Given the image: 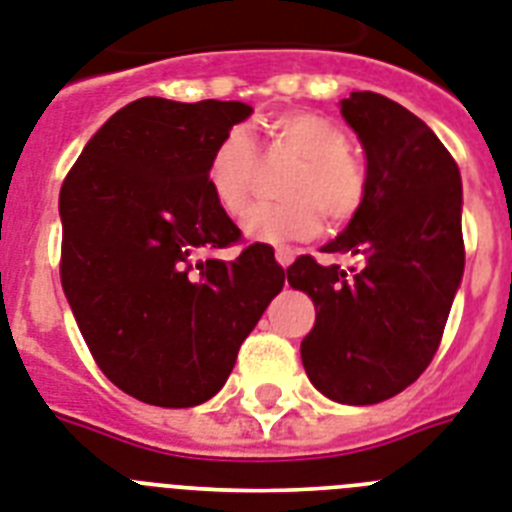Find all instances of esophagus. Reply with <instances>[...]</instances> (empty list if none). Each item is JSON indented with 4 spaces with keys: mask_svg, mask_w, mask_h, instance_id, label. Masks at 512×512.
<instances>
[{
    "mask_svg": "<svg viewBox=\"0 0 512 512\" xmlns=\"http://www.w3.org/2000/svg\"><path fill=\"white\" fill-rule=\"evenodd\" d=\"M276 260H278V265H281V268H289V265L294 263V249H289V247L276 249Z\"/></svg>",
    "mask_w": 512,
    "mask_h": 512,
    "instance_id": "esophagus-1",
    "label": "esophagus"
}]
</instances>
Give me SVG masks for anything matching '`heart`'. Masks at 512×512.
I'll list each match as a JSON object with an SVG mask.
<instances>
[{
    "label": "heart",
    "mask_w": 512,
    "mask_h": 512,
    "mask_svg": "<svg viewBox=\"0 0 512 512\" xmlns=\"http://www.w3.org/2000/svg\"><path fill=\"white\" fill-rule=\"evenodd\" d=\"M273 147L299 160L286 178V202L257 205L242 220L247 239L284 244L310 239L321 228V213L331 223H347L363 207L368 173L350 152V139L336 120L318 112H281L268 126ZM257 176L255 139L244 126L231 128L210 152L207 191L231 218L249 207Z\"/></svg>",
    "instance_id": "heart-1"
}]
</instances>
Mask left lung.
<instances>
[{
    "label": "left lung",
    "instance_id": "1",
    "mask_svg": "<svg viewBox=\"0 0 512 512\" xmlns=\"http://www.w3.org/2000/svg\"><path fill=\"white\" fill-rule=\"evenodd\" d=\"M363 144L368 191L350 226L323 247L360 268H286L315 305L302 339L307 378L328 400L376 405L413 384L442 342L463 281V184L444 144L421 118L373 91L339 102Z\"/></svg>",
    "mask_w": 512,
    "mask_h": 512
}]
</instances>
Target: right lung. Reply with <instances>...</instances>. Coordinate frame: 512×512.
I'll list each match as a JSON object with an SVG mask.
<instances>
[{
  "mask_svg": "<svg viewBox=\"0 0 512 512\" xmlns=\"http://www.w3.org/2000/svg\"><path fill=\"white\" fill-rule=\"evenodd\" d=\"M244 102L144 97L91 136L60 189L62 289L112 384L157 407L207 402L284 289L273 249L239 242L207 191L210 152Z\"/></svg>",
  "mask_w": 512,
  "mask_h": 512,
  "instance_id": "obj_1",
  "label": "right lung"
}]
</instances>
